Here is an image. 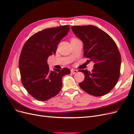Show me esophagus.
I'll use <instances>...</instances> for the list:
<instances>
[{
    "label": "esophagus",
    "mask_w": 134,
    "mask_h": 134,
    "mask_svg": "<svg viewBox=\"0 0 134 134\" xmlns=\"http://www.w3.org/2000/svg\"><path fill=\"white\" fill-rule=\"evenodd\" d=\"M77 72H78V70L76 69H71V72L72 74H75Z\"/></svg>",
    "instance_id": "34e87169"
}]
</instances>
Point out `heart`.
I'll use <instances>...</instances> for the list:
<instances>
[{
  "label": "heart",
  "mask_w": 134,
  "mask_h": 134,
  "mask_svg": "<svg viewBox=\"0 0 134 134\" xmlns=\"http://www.w3.org/2000/svg\"><path fill=\"white\" fill-rule=\"evenodd\" d=\"M76 39H77V38H75V37H72V38H71V41H72V40H76Z\"/></svg>",
  "instance_id": "obj_1"
}]
</instances>
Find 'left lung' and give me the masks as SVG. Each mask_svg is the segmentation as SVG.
<instances>
[{
  "mask_svg": "<svg viewBox=\"0 0 134 134\" xmlns=\"http://www.w3.org/2000/svg\"><path fill=\"white\" fill-rule=\"evenodd\" d=\"M74 34L83 43L84 56L94 63L92 72L81 69L85 78L79 84L88 94L102 96L116 86L120 76L121 58L115 42L106 32L94 26H74Z\"/></svg>",
  "mask_w": 134,
  "mask_h": 134,
  "instance_id": "obj_1",
  "label": "left lung"
}]
</instances>
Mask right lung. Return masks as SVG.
<instances>
[{
	"label": "right lung",
	"mask_w": 134,
	"mask_h": 134,
	"mask_svg": "<svg viewBox=\"0 0 134 134\" xmlns=\"http://www.w3.org/2000/svg\"><path fill=\"white\" fill-rule=\"evenodd\" d=\"M69 26L44 29L32 35L24 44L19 59L21 82L29 94L40 101L57 95L62 88L63 77L70 73L68 68L50 71L49 56L55 54Z\"/></svg>",
	"instance_id": "obj_1"
}]
</instances>
